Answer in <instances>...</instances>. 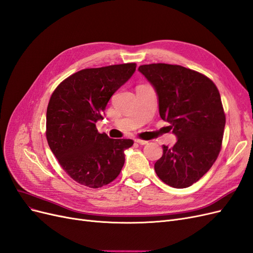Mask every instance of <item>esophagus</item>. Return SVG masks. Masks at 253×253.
Instances as JSON below:
<instances>
[{
    "label": "esophagus",
    "mask_w": 253,
    "mask_h": 253,
    "mask_svg": "<svg viewBox=\"0 0 253 253\" xmlns=\"http://www.w3.org/2000/svg\"><path fill=\"white\" fill-rule=\"evenodd\" d=\"M135 142H137V143H139V144H141V145H143V144H147L148 143V141L147 140H142V139H135Z\"/></svg>",
    "instance_id": "1"
}]
</instances>
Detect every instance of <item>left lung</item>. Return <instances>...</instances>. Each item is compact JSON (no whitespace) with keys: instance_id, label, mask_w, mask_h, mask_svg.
I'll return each mask as SVG.
<instances>
[{"instance_id":"1","label":"left lung","mask_w":253,"mask_h":253,"mask_svg":"<svg viewBox=\"0 0 253 253\" xmlns=\"http://www.w3.org/2000/svg\"><path fill=\"white\" fill-rule=\"evenodd\" d=\"M138 71L154 87L160 117L177 138L173 148L163 145L155 172L173 188L192 186L220 151L226 117L219 91L206 76L180 65L148 64Z\"/></svg>"}]
</instances>
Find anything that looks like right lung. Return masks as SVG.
I'll return each mask as SVG.
<instances>
[{
	"instance_id": "add662e5",
	"label": "right lung",
	"mask_w": 253,
	"mask_h": 253,
	"mask_svg": "<svg viewBox=\"0 0 253 253\" xmlns=\"http://www.w3.org/2000/svg\"><path fill=\"white\" fill-rule=\"evenodd\" d=\"M135 63L86 68L53 91L46 112V138L63 170L81 185L100 188L119 175L132 139L100 134L96 122L111 97L132 77Z\"/></svg>"
}]
</instances>
